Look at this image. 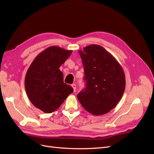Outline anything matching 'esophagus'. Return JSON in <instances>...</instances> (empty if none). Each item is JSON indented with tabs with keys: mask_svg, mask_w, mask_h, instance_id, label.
<instances>
[{
	"mask_svg": "<svg viewBox=\"0 0 154 154\" xmlns=\"http://www.w3.org/2000/svg\"><path fill=\"white\" fill-rule=\"evenodd\" d=\"M71 86H72V87L73 88L74 91H76V85L75 84H72Z\"/></svg>",
	"mask_w": 154,
	"mask_h": 154,
	"instance_id": "esophagus-1",
	"label": "esophagus"
}]
</instances>
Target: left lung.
I'll return each mask as SVG.
<instances>
[{"label":"left lung","mask_w":154,"mask_h":154,"mask_svg":"<svg viewBox=\"0 0 154 154\" xmlns=\"http://www.w3.org/2000/svg\"><path fill=\"white\" fill-rule=\"evenodd\" d=\"M85 72V88L77 95L88 112L100 116L108 113L119 103L125 88L122 66L103 47L92 44L79 50Z\"/></svg>","instance_id":"obj_1"}]
</instances>
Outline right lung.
<instances>
[{
    "instance_id": "1",
    "label": "right lung",
    "mask_w": 154,
    "mask_h": 154,
    "mask_svg": "<svg viewBox=\"0 0 154 154\" xmlns=\"http://www.w3.org/2000/svg\"><path fill=\"white\" fill-rule=\"evenodd\" d=\"M72 51L51 46L36 56L27 69L25 88L27 97L35 107L45 113L58 109L73 88L63 83L60 67Z\"/></svg>"
}]
</instances>
